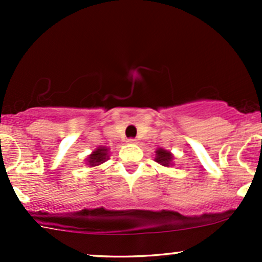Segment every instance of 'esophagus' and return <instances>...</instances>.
<instances>
[{"mask_svg": "<svg viewBox=\"0 0 262 262\" xmlns=\"http://www.w3.org/2000/svg\"><path fill=\"white\" fill-rule=\"evenodd\" d=\"M127 143H129V144H135V143H137V139H133V138H130V139L127 140Z\"/></svg>", "mask_w": 262, "mask_h": 262, "instance_id": "1", "label": "esophagus"}]
</instances>
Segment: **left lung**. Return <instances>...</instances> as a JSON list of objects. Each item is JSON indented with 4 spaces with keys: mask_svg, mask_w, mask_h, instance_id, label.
Segmentation results:
<instances>
[{
    "mask_svg": "<svg viewBox=\"0 0 262 262\" xmlns=\"http://www.w3.org/2000/svg\"><path fill=\"white\" fill-rule=\"evenodd\" d=\"M173 159H175V156H173L172 152L169 151V150L162 148L156 149L154 160L158 162V164L162 165V166L170 167L173 165Z\"/></svg>",
    "mask_w": 262,
    "mask_h": 262,
    "instance_id": "8db88e82",
    "label": "left lung"
}]
</instances>
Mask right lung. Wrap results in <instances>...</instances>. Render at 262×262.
Wrapping results in <instances>:
<instances>
[{
    "instance_id": "add662e5",
    "label": "right lung",
    "mask_w": 262,
    "mask_h": 262,
    "mask_svg": "<svg viewBox=\"0 0 262 262\" xmlns=\"http://www.w3.org/2000/svg\"><path fill=\"white\" fill-rule=\"evenodd\" d=\"M108 158H110V149H108L107 146H97L91 154L87 156L86 165H89L90 167L98 166V165L107 161Z\"/></svg>"
}]
</instances>
